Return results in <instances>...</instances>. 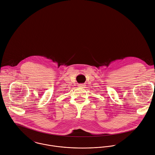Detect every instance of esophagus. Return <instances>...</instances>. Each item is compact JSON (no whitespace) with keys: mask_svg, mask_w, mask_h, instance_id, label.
Masks as SVG:
<instances>
[{"mask_svg":"<svg viewBox=\"0 0 155 155\" xmlns=\"http://www.w3.org/2000/svg\"><path fill=\"white\" fill-rule=\"evenodd\" d=\"M84 86V84H78V87H83Z\"/></svg>","mask_w":155,"mask_h":155,"instance_id":"34e87169","label":"esophagus"}]
</instances>
